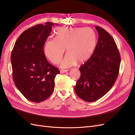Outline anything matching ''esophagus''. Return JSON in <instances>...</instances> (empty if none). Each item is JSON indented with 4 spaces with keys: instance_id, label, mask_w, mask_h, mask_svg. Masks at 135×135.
Wrapping results in <instances>:
<instances>
[{
    "instance_id": "1",
    "label": "esophagus",
    "mask_w": 135,
    "mask_h": 135,
    "mask_svg": "<svg viewBox=\"0 0 135 135\" xmlns=\"http://www.w3.org/2000/svg\"><path fill=\"white\" fill-rule=\"evenodd\" d=\"M69 70H60V73H65L66 72H68Z\"/></svg>"
}]
</instances>
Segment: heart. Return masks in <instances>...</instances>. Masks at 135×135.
<instances>
[{
	"label": "heart",
	"instance_id": "b5f03b06",
	"mask_svg": "<svg viewBox=\"0 0 135 135\" xmlns=\"http://www.w3.org/2000/svg\"><path fill=\"white\" fill-rule=\"evenodd\" d=\"M96 35L89 27H59L55 38L48 39L44 44V52L47 58L57 64L66 48L67 54L61 61L60 66L70 68L78 61L83 63L92 56L96 46Z\"/></svg>",
	"mask_w": 135,
	"mask_h": 135
}]
</instances>
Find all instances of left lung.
<instances>
[{"mask_svg": "<svg viewBox=\"0 0 135 135\" xmlns=\"http://www.w3.org/2000/svg\"><path fill=\"white\" fill-rule=\"evenodd\" d=\"M99 39L92 56L79 68L80 76L74 90L87 102L104 96L115 83L119 74L120 56L112 36L104 28L96 26Z\"/></svg>", "mask_w": 135, "mask_h": 135, "instance_id": "8db88e82", "label": "left lung"}]
</instances>
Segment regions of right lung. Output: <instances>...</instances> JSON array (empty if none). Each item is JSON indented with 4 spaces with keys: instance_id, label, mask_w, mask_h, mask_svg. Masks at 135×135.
<instances>
[{
    "instance_id": "obj_1",
    "label": "right lung",
    "mask_w": 135,
    "mask_h": 135,
    "mask_svg": "<svg viewBox=\"0 0 135 135\" xmlns=\"http://www.w3.org/2000/svg\"><path fill=\"white\" fill-rule=\"evenodd\" d=\"M58 23L47 22L24 31L12 50L11 60L12 76L16 87L26 99L34 103L46 100L54 92L58 68L47 61L44 45Z\"/></svg>"
}]
</instances>
